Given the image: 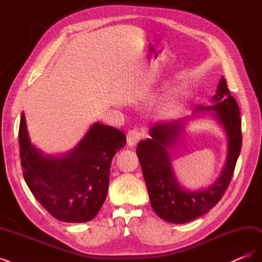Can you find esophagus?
Masks as SVG:
<instances>
[{"instance_id":"obj_1","label":"esophagus","mask_w":262,"mask_h":262,"mask_svg":"<svg viewBox=\"0 0 262 262\" xmlns=\"http://www.w3.org/2000/svg\"><path fill=\"white\" fill-rule=\"evenodd\" d=\"M143 138V133H142L139 129H132L126 134V143L129 146H134L138 144V142Z\"/></svg>"}]
</instances>
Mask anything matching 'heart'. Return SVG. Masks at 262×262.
I'll return each instance as SVG.
<instances>
[{
    "instance_id": "obj_1",
    "label": "heart",
    "mask_w": 262,
    "mask_h": 262,
    "mask_svg": "<svg viewBox=\"0 0 262 262\" xmlns=\"http://www.w3.org/2000/svg\"><path fill=\"white\" fill-rule=\"evenodd\" d=\"M172 106V102H169V105H168V107H171Z\"/></svg>"
}]
</instances>
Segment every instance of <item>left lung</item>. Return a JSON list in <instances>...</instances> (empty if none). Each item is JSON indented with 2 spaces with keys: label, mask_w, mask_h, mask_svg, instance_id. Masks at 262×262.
I'll use <instances>...</instances> for the list:
<instances>
[{
  "label": "left lung",
  "mask_w": 262,
  "mask_h": 262,
  "mask_svg": "<svg viewBox=\"0 0 262 262\" xmlns=\"http://www.w3.org/2000/svg\"><path fill=\"white\" fill-rule=\"evenodd\" d=\"M213 100L215 101L213 106L200 109L213 110V116L223 124L228 140V154L221 176L209 189L196 192L186 191L180 188L173 175L168 150L175 146L184 130L182 121L155 124L149 130L150 139L138 144L137 155L150 205L158 216L169 223H187L203 215L215 207L232 180L242 148V119L238 105L227 89L224 77L221 78Z\"/></svg>",
  "instance_id": "1"
}]
</instances>
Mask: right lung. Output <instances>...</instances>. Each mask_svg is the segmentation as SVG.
Masks as SVG:
<instances>
[{
  "mask_svg": "<svg viewBox=\"0 0 262 262\" xmlns=\"http://www.w3.org/2000/svg\"><path fill=\"white\" fill-rule=\"evenodd\" d=\"M124 133L94 123L63 157H45L30 143L21 114L18 143L23 175L31 193L51 215L67 223L89 222L104 204L112 161L125 145Z\"/></svg>",
  "mask_w": 262,
  "mask_h": 262,
  "instance_id": "obj_1",
  "label": "right lung"
}]
</instances>
